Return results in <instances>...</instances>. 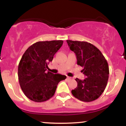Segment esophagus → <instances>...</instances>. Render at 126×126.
<instances>
[{
    "label": "esophagus",
    "mask_w": 126,
    "mask_h": 126,
    "mask_svg": "<svg viewBox=\"0 0 126 126\" xmlns=\"http://www.w3.org/2000/svg\"><path fill=\"white\" fill-rule=\"evenodd\" d=\"M67 80H71L72 78L71 77H69V76H67Z\"/></svg>",
    "instance_id": "obj_1"
}]
</instances>
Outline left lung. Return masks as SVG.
I'll return each instance as SVG.
<instances>
[{"instance_id": "1", "label": "left lung", "mask_w": 126, "mask_h": 126, "mask_svg": "<svg viewBox=\"0 0 126 126\" xmlns=\"http://www.w3.org/2000/svg\"><path fill=\"white\" fill-rule=\"evenodd\" d=\"M69 48L75 53L77 64L83 68L84 80L76 78L78 86L72 94L84 102L98 99L103 93L108 80L109 67L107 61L99 49L86 41L66 40Z\"/></svg>"}]
</instances>
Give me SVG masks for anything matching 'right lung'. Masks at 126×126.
Returning <instances> with one entry per match:
<instances>
[{
    "label": "right lung",
    "instance_id": "right-lung-1",
    "mask_svg": "<svg viewBox=\"0 0 126 126\" xmlns=\"http://www.w3.org/2000/svg\"><path fill=\"white\" fill-rule=\"evenodd\" d=\"M63 43L62 40L38 41L26 50L18 65V79L25 96L41 102L54 95L57 86L66 76L46 72L48 64Z\"/></svg>",
    "mask_w": 126,
    "mask_h": 126
}]
</instances>
